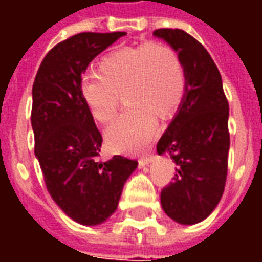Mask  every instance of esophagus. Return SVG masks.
Segmentation results:
<instances>
[{"label": "esophagus", "instance_id": "1", "mask_svg": "<svg viewBox=\"0 0 262 262\" xmlns=\"http://www.w3.org/2000/svg\"><path fill=\"white\" fill-rule=\"evenodd\" d=\"M151 160H153L151 156H144V157H142V159L139 160V164L142 165V167H144V165L150 164V163H151Z\"/></svg>", "mask_w": 262, "mask_h": 262}]
</instances>
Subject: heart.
I'll return each instance as SVG.
<instances>
[{"label": "heart", "instance_id": "1", "mask_svg": "<svg viewBox=\"0 0 262 262\" xmlns=\"http://www.w3.org/2000/svg\"><path fill=\"white\" fill-rule=\"evenodd\" d=\"M187 71L180 54L167 45L147 42L115 50L98 63V74L86 73L78 84L81 101L94 119L106 125L118 112L120 92L129 105L106 130V142L120 153L139 151L181 105Z\"/></svg>", "mask_w": 262, "mask_h": 262}]
</instances>
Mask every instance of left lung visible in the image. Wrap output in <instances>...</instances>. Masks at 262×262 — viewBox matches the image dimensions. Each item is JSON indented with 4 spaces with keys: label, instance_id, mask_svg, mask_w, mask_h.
<instances>
[{
    "label": "left lung",
    "instance_id": "1",
    "mask_svg": "<svg viewBox=\"0 0 262 262\" xmlns=\"http://www.w3.org/2000/svg\"><path fill=\"white\" fill-rule=\"evenodd\" d=\"M153 35L180 54L187 90L174 119L157 143V153L176 161L174 181L161 191V206L180 225L208 217L223 195L227 177L229 103L222 77L208 50L181 29Z\"/></svg>",
    "mask_w": 262,
    "mask_h": 262
}]
</instances>
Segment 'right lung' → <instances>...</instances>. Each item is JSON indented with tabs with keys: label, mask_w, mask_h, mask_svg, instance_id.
Segmentation results:
<instances>
[{
	"label": "right lung",
	"mask_w": 262,
	"mask_h": 262,
	"mask_svg": "<svg viewBox=\"0 0 262 262\" xmlns=\"http://www.w3.org/2000/svg\"><path fill=\"white\" fill-rule=\"evenodd\" d=\"M126 32H82L56 45L43 59L32 88L35 156L56 205L84 226H97L118 209L136 160L99 161L102 136L81 101V75Z\"/></svg>",
	"instance_id": "1"
}]
</instances>
